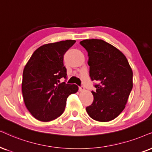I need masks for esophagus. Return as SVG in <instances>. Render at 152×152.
Instances as JSON below:
<instances>
[{"label":"esophagus","mask_w":152,"mask_h":152,"mask_svg":"<svg viewBox=\"0 0 152 152\" xmlns=\"http://www.w3.org/2000/svg\"><path fill=\"white\" fill-rule=\"evenodd\" d=\"M79 90L80 91H83V90H85V87H84L83 86H80L79 87Z\"/></svg>","instance_id":"obj_1"}]
</instances>
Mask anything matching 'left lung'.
Wrapping results in <instances>:
<instances>
[{
	"label": "left lung",
	"mask_w": 152,
	"mask_h": 152,
	"mask_svg": "<svg viewBox=\"0 0 152 152\" xmlns=\"http://www.w3.org/2000/svg\"><path fill=\"white\" fill-rule=\"evenodd\" d=\"M80 44L88 52L90 78L97 82L93 102L86 111L94 120L110 121L126 107L132 88V69L124 54L103 40L86 39Z\"/></svg>",
	"instance_id": "1"
}]
</instances>
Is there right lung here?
Segmentation results:
<instances>
[{
  "label": "right lung",
  "mask_w": 152,
  "mask_h": 152,
  "mask_svg": "<svg viewBox=\"0 0 152 152\" xmlns=\"http://www.w3.org/2000/svg\"><path fill=\"white\" fill-rule=\"evenodd\" d=\"M76 43L66 40L45 44L36 50L26 64L22 83L24 104L34 118L50 121L60 116L66 107V99L76 93V85L61 83L66 79L64 55Z\"/></svg>",
  "instance_id": "1"
}]
</instances>
